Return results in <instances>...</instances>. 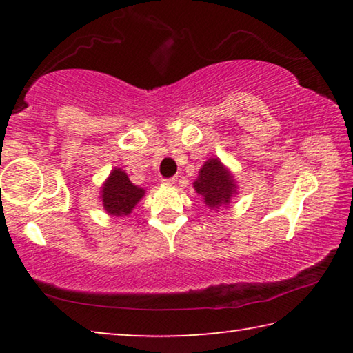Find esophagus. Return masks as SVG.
I'll return each mask as SVG.
<instances>
[{"label":"esophagus","instance_id":"obj_1","mask_svg":"<svg viewBox=\"0 0 353 353\" xmlns=\"http://www.w3.org/2000/svg\"><path fill=\"white\" fill-rule=\"evenodd\" d=\"M163 185H174L176 183V177H170V179H163L162 181Z\"/></svg>","mask_w":353,"mask_h":353}]
</instances>
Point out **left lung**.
Instances as JSON below:
<instances>
[{
	"mask_svg": "<svg viewBox=\"0 0 353 353\" xmlns=\"http://www.w3.org/2000/svg\"><path fill=\"white\" fill-rule=\"evenodd\" d=\"M193 187L202 196L204 204L210 210L229 207L238 194V182L227 166L218 157H210L202 165Z\"/></svg>",
	"mask_w": 353,
	"mask_h": 353,
	"instance_id": "obj_1",
	"label": "left lung"
}]
</instances>
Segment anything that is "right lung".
Instances as JSON below:
<instances>
[{
	"instance_id": "add662e5",
	"label": "right lung",
	"mask_w": 353,
	"mask_h": 353,
	"mask_svg": "<svg viewBox=\"0 0 353 353\" xmlns=\"http://www.w3.org/2000/svg\"><path fill=\"white\" fill-rule=\"evenodd\" d=\"M146 190L130 182L121 168H113L99 190V202L110 216H129L135 205L145 196Z\"/></svg>"
}]
</instances>
